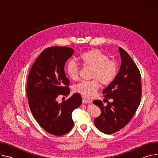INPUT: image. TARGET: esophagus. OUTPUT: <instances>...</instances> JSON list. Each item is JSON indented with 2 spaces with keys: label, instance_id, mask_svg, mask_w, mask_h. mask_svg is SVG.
I'll list each match as a JSON object with an SVG mask.
<instances>
[{
  "label": "esophagus",
  "instance_id": "esophagus-1",
  "mask_svg": "<svg viewBox=\"0 0 158 158\" xmlns=\"http://www.w3.org/2000/svg\"><path fill=\"white\" fill-rule=\"evenodd\" d=\"M91 102H92L91 100H90L89 99H87V98H85L84 97H82V103H84V104H87V103L89 104V103H91Z\"/></svg>",
  "mask_w": 158,
  "mask_h": 158
}]
</instances>
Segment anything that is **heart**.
<instances>
[{
	"mask_svg": "<svg viewBox=\"0 0 158 158\" xmlns=\"http://www.w3.org/2000/svg\"><path fill=\"white\" fill-rule=\"evenodd\" d=\"M79 60L84 66L92 68L91 77L94 79L89 81H82L74 86V91L86 98H93L100 86L110 84L116 79L118 67L114 60L109 59L107 55L98 49H90L82 52ZM79 67L73 60H71L66 65V73L68 77L76 81L79 78Z\"/></svg>",
	"mask_w": 158,
	"mask_h": 158,
	"instance_id": "1",
	"label": "heart"
}]
</instances>
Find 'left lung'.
<instances>
[{"mask_svg": "<svg viewBox=\"0 0 158 158\" xmlns=\"http://www.w3.org/2000/svg\"><path fill=\"white\" fill-rule=\"evenodd\" d=\"M121 64L114 81L105 88L102 93L104 106L101 100L93 103L101 110V114L94 119L96 127L102 132L113 134L126 126L134 116L140 104L142 86L141 74L131 56L119 48ZM114 101L109 103L108 99Z\"/></svg>", "mask_w": 158, "mask_h": 158, "instance_id": "left-lung-1", "label": "left lung"}]
</instances>
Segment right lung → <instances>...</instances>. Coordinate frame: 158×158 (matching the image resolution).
Masks as SVG:
<instances>
[{
	"mask_svg": "<svg viewBox=\"0 0 158 158\" xmlns=\"http://www.w3.org/2000/svg\"><path fill=\"white\" fill-rule=\"evenodd\" d=\"M74 52L70 48L60 46L44 49L32 65L27 79V96L32 114L45 131L54 136H62L72 129V112L82 103L78 93L61 103L56 100L59 95L67 96L70 93L64 66Z\"/></svg>",
	"mask_w": 158,
	"mask_h": 158,
	"instance_id": "obj_1",
	"label": "right lung"
}]
</instances>
